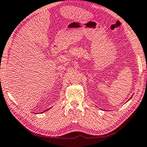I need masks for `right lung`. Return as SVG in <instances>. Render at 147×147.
<instances>
[{
	"label": "right lung",
	"instance_id": "obj_1",
	"mask_svg": "<svg viewBox=\"0 0 147 147\" xmlns=\"http://www.w3.org/2000/svg\"><path fill=\"white\" fill-rule=\"evenodd\" d=\"M43 112H44V111H43Z\"/></svg>",
	"mask_w": 147,
	"mask_h": 147
}]
</instances>
